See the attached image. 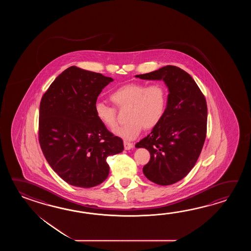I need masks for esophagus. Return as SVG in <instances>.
<instances>
[{
	"label": "esophagus",
	"instance_id": "34e87169",
	"mask_svg": "<svg viewBox=\"0 0 251 251\" xmlns=\"http://www.w3.org/2000/svg\"><path fill=\"white\" fill-rule=\"evenodd\" d=\"M124 146H125V149L126 150H131L133 148V144L131 143H128V142H124Z\"/></svg>",
	"mask_w": 251,
	"mask_h": 251
}]
</instances>
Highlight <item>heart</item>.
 I'll return each mask as SVG.
<instances>
[{
	"label": "heart",
	"instance_id": "obj_1",
	"mask_svg": "<svg viewBox=\"0 0 251 251\" xmlns=\"http://www.w3.org/2000/svg\"><path fill=\"white\" fill-rule=\"evenodd\" d=\"M113 103L120 107H127V124L114 129V133L126 140H133L144 129H152L163 118L167 104V92L160 83L150 85L142 82H132L121 86L110 95ZM98 120L108 128L117 126L115 107L103 102L94 105Z\"/></svg>",
	"mask_w": 251,
	"mask_h": 251
}]
</instances>
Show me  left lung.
<instances>
[{"label":"left lung","mask_w":251,"mask_h":251,"mask_svg":"<svg viewBox=\"0 0 251 251\" xmlns=\"http://www.w3.org/2000/svg\"><path fill=\"white\" fill-rule=\"evenodd\" d=\"M135 77L163 80L169 90L163 118L135 147L151 154L144 176L160 186L172 185L187 176L201 153L207 126L205 98L192 77L176 66Z\"/></svg>","instance_id":"8db88e82"}]
</instances>
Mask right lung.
<instances>
[{
  "mask_svg": "<svg viewBox=\"0 0 251 251\" xmlns=\"http://www.w3.org/2000/svg\"><path fill=\"white\" fill-rule=\"evenodd\" d=\"M113 80L101 74L71 66L43 95L40 147L53 171L72 186L101 184L109 173L107 157L123 151V140L114 136L94 112L98 97Z\"/></svg>",
  "mask_w": 251,
  "mask_h": 251,
  "instance_id": "right-lung-1",
  "label": "right lung"
}]
</instances>
